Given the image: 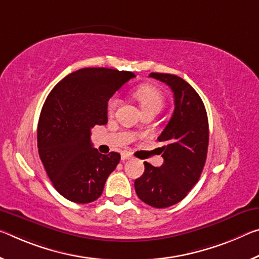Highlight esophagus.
Segmentation results:
<instances>
[{"label":"esophagus","instance_id":"esophagus-1","mask_svg":"<svg viewBox=\"0 0 259 259\" xmlns=\"http://www.w3.org/2000/svg\"><path fill=\"white\" fill-rule=\"evenodd\" d=\"M121 159L123 160V161H125V160H129V159H131V154L128 153V152H122Z\"/></svg>","mask_w":259,"mask_h":259}]
</instances>
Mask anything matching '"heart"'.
I'll list each match as a JSON object with an SVG mask.
<instances>
[{
    "label": "heart",
    "mask_w": 259,
    "mask_h": 259,
    "mask_svg": "<svg viewBox=\"0 0 259 259\" xmlns=\"http://www.w3.org/2000/svg\"><path fill=\"white\" fill-rule=\"evenodd\" d=\"M134 97L138 100L143 112H149V110H159L163 106V94L158 88L150 84H142L137 86L134 91ZM121 99L117 94L110 97L107 102V110L109 114H113L120 105Z\"/></svg>",
    "instance_id": "obj_1"
}]
</instances>
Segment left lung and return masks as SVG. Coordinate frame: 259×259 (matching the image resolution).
<instances>
[{
  "mask_svg": "<svg viewBox=\"0 0 259 259\" xmlns=\"http://www.w3.org/2000/svg\"><path fill=\"white\" fill-rule=\"evenodd\" d=\"M150 77L167 84L174 93V113L158 141L163 163L144 162L145 170L135 181L139 199L150 206H171L188 195L198 182L208 146V121L202 99L181 77L152 72Z\"/></svg>",
  "mask_w": 259,
  "mask_h": 259,
  "instance_id": "1",
  "label": "left lung"
}]
</instances>
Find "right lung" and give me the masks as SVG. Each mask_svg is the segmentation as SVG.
Segmentation results:
<instances>
[{
    "instance_id": "1",
    "label": "right lung",
    "mask_w": 259,
    "mask_h": 259,
    "mask_svg": "<svg viewBox=\"0 0 259 259\" xmlns=\"http://www.w3.org/2000/svg\"><path fill=\"white\" fill-rule=\"evenodd\" d=\"M134 72L84 68L64 77L48 94L38 123V150L53 186L64 198L86 204L99 198L120 162L117 152L101 154L91 130L107 123V102Z\"/></svg>"
}]
</instances>
